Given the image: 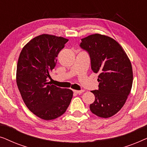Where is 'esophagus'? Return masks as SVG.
I'll return each instance as SVG.
<instances>
[{
    "mask_svg": "<svg viewBox=\"0 0 147 147\" xmlns=\"http://www.w3.org/2000/svg\"><path fill=\"white\" fill-rule=\"evenodd\" d=\"M74 92L76 94H82L84 92V90H74Z\"/></svg>",
    "mask_w": 147,
    "mask_h": 147,
    "instance_id": "esophagus-1",
    "label": "esophagus"
}]
</instances>
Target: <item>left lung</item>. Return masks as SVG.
<instances>
[{
  "label": "left lung",
  "mask_w": 147,
  "mask_h": 147,
  "mask_svg": "<svg viewBox=\"0 0 147 147\" xmlns=\"http://www.w3.org/2000/svg\"><path fill=\"white\" fill-rule=\"evenodd\" d=\"M80 47L89 53L92 69L99 74V89L91 91L95 101L90 110L100 118L111 117L123 107L131 90V62L122 46L108 36L90 35L82 39Z\"/></svg>",
  "instance_id": "left-lung-1"
}]
</instances>
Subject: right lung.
I'll use <instances>...</instances> for the list:
<instances>
[{"label": "right lung", "mask_w": 147, "mask_h": 147, "mask_svg": "<svg viewBox=\"0 0 147 147\" xmlns=\"http://www.w3.org/2000/svg\"><path fill=\"white\" fill-rule=\"evenodd\" d=\"M67 41L64 37L42 34L28 42L20 53L16 74L18 88L28 109L41 119L59 117L71 102L72 90L47 82L58 53Z\"/></svg>", "instance_id": "obj_1"}]
</instances>
